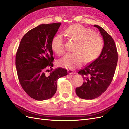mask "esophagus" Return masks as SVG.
Segmentation results:
<instances>
[{
    "label": "esophagus",
    "mask_w": 129,
    "mask_h": 129,
    "mask_svg": "<svg viewBox=\"0 0 129 129\" xmlns=\"http://www.w3.org/2000/svg\"><path fill=\"white\" fill-rule=\"evenodd\" d=\"M67 72H68L69 74H74L75 73V72L73 70H67Z\"/></svg>",
    "instance_id": "1"
}]
</instances>
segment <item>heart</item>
<instances>
[{
  "mask_svg": "<svg viewBox=\"0 0 129 129\" xmlns=\"http://www.w3.org/2000/svg\"><path fill=\"white\" fill-rule=\"evenodd\" d=\"M64 33L75 41L72 53H67L58 61L61 67L73 69L79 66L84 62H92L101 54L103 41L93 30L79 24H74L67 28ZM51 46L56 54L61 55L64 51V44L61 34L52 38Z\"/></svg>",
  "mask_w": 129,
  "mask_h": 129,
  "instance_id": "b5f03b06",
  "label": "heart"
}]
</instances>
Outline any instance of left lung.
Here are the masks:
<instances>
[{
    "label": "left lung",
    "mask_w": 129,
    "mask_h": 129,
    "mask_svg": "<svg viewBox=\"0 0 129 129\" xmlns=\"http://www.w3.org/2000/svg\"><path fill=\"white\" fill-rule=\"evenodd\" d=\"M94 27L101 33L104 46L98 58L78 72L84 81L75 89V92L80 98L86 100L97 98L106 91L113 78L118 62V52L113 39L101 27Z\"/></svg>",
    "instance_id": "obj_1"
}]
</instances>
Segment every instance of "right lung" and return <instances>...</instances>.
Masks as SVG:
<instances>
[{"label": "right lung", "instance_id": "right-lung-1", "mask_svg": "<svg viewBox=\"0 0 129 129\" xmlns=\"http://www.w3.org/2000/svg\"><path fill=\"white\" fill-rule=\"evenodd\" d=\"M61 24H43L33 28L24 34L17 49L15 63L18 80L24 91L34 100L51 98L57 90L58 79L67 75L64 68H51L54 60L51 40Z\"/></svg>", "mask_w": 129, "mask_h": 129}]
</instances>
